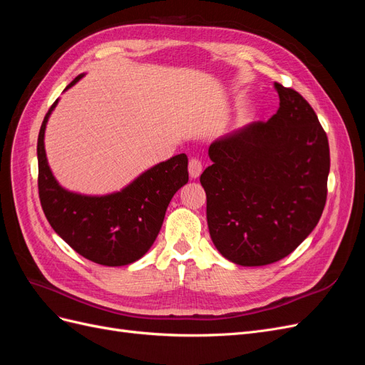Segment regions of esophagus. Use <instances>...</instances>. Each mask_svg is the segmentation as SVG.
<instances>
[{
  "instance_id": "esophagus-1",
  "label": "esophagus",
  "mask_w": 365,
  "mask_h": 365,
  "mask_svg": "<svg viewBox=\"0 0 365 365\" xmlns=\"http://www.w3.org/2000/svg\"><path fill=\"white\" fill-rule=\"evenodd\" d=\"M201 172H202V163H201V160L200 158H192L190 161H189V175H190V178H197V176L201 175Z\"/></svg>"
}]
</instances>
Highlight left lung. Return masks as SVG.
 I'll return each mask as SVG.
<instances>
[{"mask_svg": "<svg viewBox=\"0 0 365 365\" xmlns=\"http://www.w3.org/2000/svg\"><path fill=\"white\" fill-rule=\"evenodd\" d=\"M280 106L208 148L207 224L217 251L242 267L291 254L312 233L327 197V135L312 106L275 82Z\"/></svg>", "mask_w": 365, "mask_h": 365, "instance_id": "8db88e82", "label": "left lung"}]
</instances>
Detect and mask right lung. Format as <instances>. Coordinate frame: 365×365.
<instances>
[{"instance_id": "right-lung-1", "label": "right lung", "mask_w": 365, "mask_h": 365, "mask_svg": "<svg viewBox=\"0 0 365 365\" xmlns=\"http://www.w3.org/2000/svg\"><path fill=\"white\" fill-rule=\"evenodd\" d=\"M83 74L65 88L68 90ZM51 105L38 135L39 200L51 228L81 256L105 267H123L141 259L155 242L173 195L189 181L187 155L153 165L123 190L86 196L65 190L47 163L43 134Z\"/></svg>"}]
</instances>
